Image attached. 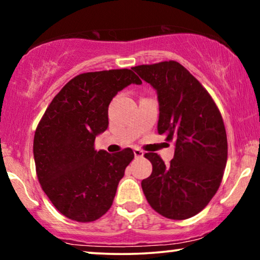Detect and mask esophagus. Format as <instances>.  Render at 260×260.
Listing matches in <instances>:
<instances>
[{"mask_svg": "<svg viewBox=\"0 0 260 260\" xmlns=\"http://www.w3.org/2000/svg\"><path fill=\"white\" fill-rule=\"evenodd\" d=\"M134 155H135V157L140 158V157H143L144 152L142 151V150H140V149H134Z\"/></svg>", "mask_w": 260, "mask_h": 260, "instance_id": "34e87169", "label": "esophagus"}]
</instances>
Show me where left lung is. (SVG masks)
Segmentation results:
<instances>
[{
	"label": "left lung",
	"instance_id": "obj_1",
	"mask_svg": "<svg viewBox=\"0 0 260 260\" xmlns=\"http://www.w3.org/2000/svg\"><path fill=\"white\" fill-rule=\"evenodd\" d=\"M157 93L159 135L175 143L169 166L155 152L145 154L151 175L142 181L149 205L173 220L201 212L221 183L227 162L222 117L205 87L176 61L133 67Z\"/></svg>",
	"mask_w": 260,
	"mask_h": 260
}]
</instances>
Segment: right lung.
<instances>
[{"label": "right lung", "instance_id": "add662e5", "mask_svg": "<svg viewBox=\"0 0 260 260\" xmlns=\"http://www.w3.org/2000/svg\"><path fill=\"white\" fill-rule=\"evenodd\" d=\"M142 81L131 70L83 73L53 98L37 127L33 152L42 190L66 218L94 221L111 207L130 148L117 154L94 150V140L109 126L112 98Z\"/></svg>", "mask_w": 260, "mask_h": 260}]
</instances>
